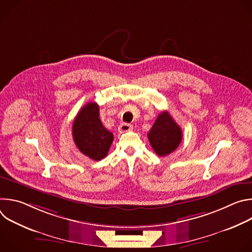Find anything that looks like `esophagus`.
Segmentation results:
<instances>
[{"label":"esophagus","mask_w":252,"mask_h":252,"mask_svg":"<svg viewBox=\"0 0 252 252\" xmlns=\"http://www.w3.org/2000/svg\"><path fill=\"white\" fill-rule=\"evenodd\" d=\"M132 129V126L129 125V124H122L120 126H119V132L123 133V132H126V131H129Z\"/></svg>","instance_id":"esophagus-1"}]
</instances>
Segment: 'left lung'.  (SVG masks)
Returning a JSON list of instances; mask_svg holds the SVG:
<instances>
[{
	"label": "left lung",
	"instance_id": "1",
	"mask_svg": "<svg viewBox=\"0 0 252 252\" xmlns=\"http://www.w3.org/2000/svg\"><path fill=\"white\" fill-rule=\"evenodd\" d=\"M149 140L156 154L166 157L175 151L183 138V131L166 111L160 113L152 126Z\"/></svg>",
	"mask_w": 252,
	"mask_h": 252
}]
</instances>
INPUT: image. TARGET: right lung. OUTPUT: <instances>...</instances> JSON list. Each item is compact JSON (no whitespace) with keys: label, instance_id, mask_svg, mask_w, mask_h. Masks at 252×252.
I'll return each mask as SVG.
<instances>
[{"label":"right lung","instance_id":"obj_1","mask_svg":"<svg viewBox=\"0 0 252 252\" xmlns=\"http://www.w3.org/2000/svg\"><path fill=\"white\" fill-rule=\"evenodd\" d=\"M73 137L80 152L94 160H100L109 153L114 134L102 126L96 102L87 103L78 113L73 124Z\"/></svg>","mask_w":252,"mask_h":252}]
</instances>
